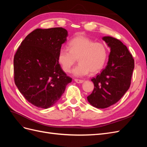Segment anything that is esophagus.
<instances>
[{
	"label": "esophagus",
	"mask_w": 147,
	"mask_h": 147,
	"mask_svg": "<svg viewBox=\"0 0 147 147\" xmlns=\"http://www.w3.org/2000/svg\"><path fill=\"white\" fill-rule=\"evenodd\" d=\"M74 80L77 83H82L84 82L83 80H80V79H75Z\"/></svg>",
	"instance_id": "obj_1"
}]
</instances>
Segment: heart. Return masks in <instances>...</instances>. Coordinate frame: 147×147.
I'll return each mask as SVG.
<instances>
[{
    "label": "heart",
    "mask_w": 147,
    "mask_h": 147,
    "mask_svg": "<svg viewBox=\"0 0 147 147\" xmlns=\"http://www.w3.org/2000/svg\"><path fill=\"white\" fill-rule=\"evenodd\" d=\"M108 50L101 42H94L92 40L82 35L72 38L68 43V48H61L57 61L62 69L69 72L76 63L79 64L74 68L72 73L76 77H83L96 74L103 68L107 59Z\"/></svg>",
    "instance_id": "1"
}]
</instances>
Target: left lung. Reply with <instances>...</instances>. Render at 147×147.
Listing matches in <instances>:
<instances>
[{
    "label": "left lung",
    "mask_w": 147,
    "mask_h": 147,
    "mask_svg": "<svg viewBox=\"0 0 147 147\" xmlns=\"http://www.w3.org/2000/svg\"><path fill=\"white\" fill-rule=\"evenodd\" d=\"M102 39L110 48L105 68L91 79L94 88L87 97L94 107L105 109L121 99L129 88L134 60L126 45L119 40L109 36Z\"/></svg>",
    "instance_id": "obj_1"
}]
</instances>
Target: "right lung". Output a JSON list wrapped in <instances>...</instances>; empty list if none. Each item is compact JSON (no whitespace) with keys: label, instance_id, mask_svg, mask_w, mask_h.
I'll list each match as a JSON object with an SVG mask.
<instances>
[{"label":"right lung","instance_id":"add662e5","mask_svg":"<svg viewBox=\"0 0 147 147\" xmlns=\"http://www.w3.org/2000/svg\"><path fill=\"white\" fill-rule=\"evenodd\" d=\"M67 34L63 28L35 29L21 42L14 56L16 86L26 100L38 108L54 105L72 80L57 61Z\"/></svg>","mask_w":147,"mask_h":147}]
</instances>
